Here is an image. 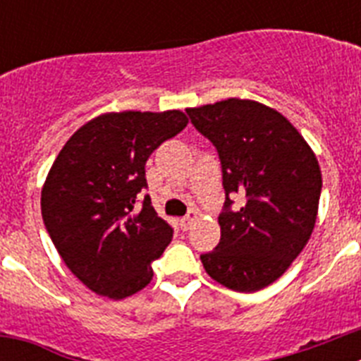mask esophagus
Here are the masks:
<instances>
[{"label":"esophagus","instance_id":"1","mask_svg":"<svg viewBox=\"0 0 361 361\" xmlns=\"http://www.w3.org/2000/svg\"><path fill=\"white\" fill-rule=\"evenodd\" d=\"M197 215H199V212H195V209H191V212L188 213L186 216H183V219H180V228H183V229L190 228V224H191V222H193V220L197 219Z\"/></svg>","mask_w":361,"mask_h":361}]
</instances>
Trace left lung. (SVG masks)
I'll return each mask as SVG.
<instances>
[{
    "label": "left lung",
    "mask_w": 361,
    "mask_h": 361,
    "mask_svg": "<svg viewBox=\"0 0 361 361\" xmlns=\"http://www.w3.org/2000/svg\"><path fill=\"white\" fill-rule=\"evenodd\" d=\"M186 111L215 145L226 190L220 242L200 257L204 269L233 291H260L311 238L322 191L317 155L280 111L253 99L229 97ZM231 192L245 197L235 212Z\"/></svg>",
    "instance_id": "1"
}]
</instances>
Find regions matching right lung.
<instances>
[{"label": "right lung", "mask_w": 361, "mask_h": 361, "mask_svg": "<svg viewBox=\"0 0 361 361\" xmlns=\"http://www.w3.org/2000/svg\"><path fill=\"white\" fill-rule=\"evenodd\" d=\"M180 110L106 111L85 123L54 161L41 188L44 226L73 275L95 295L123 300L152 282V262L173 229L146 195L145 164L186 128Z\"/></svg>", "instance_id": "right-lung-1"}]
</instances>
